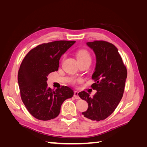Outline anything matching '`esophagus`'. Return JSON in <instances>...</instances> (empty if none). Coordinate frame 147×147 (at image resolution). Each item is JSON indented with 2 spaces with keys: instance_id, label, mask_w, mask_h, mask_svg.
I'll use <instances>...</instances> for the list:
<instances>
[{
  "instance_id": "34e87169",
  "label": "esophagus",
  "mask_w": 147,
  "mask_h": 147,
  "mask_svg": "<svg viewBox=\"0 0 147 147\" xmlns=\"http://www.w3.org/2000/svg\"><path fill=\"white\" fill-rule=\"evenodd\" d=\"M78 91H75L74 93V98H75L76 99H79L80 98V96H79V95H78Z\"/></svg>"
}]
</instances>
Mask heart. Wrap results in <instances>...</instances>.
<instances>
[{"instance_id": "heart-1", "label": "heart", "mask_w": 147, "mask_h": 147, "mask_svg": "<svg viewBox=\"0 0 147 147\" xmlns=\"http://www.w3.org/2000/svg\"><path fill=\"white\" fill-rule=\"evenodd\" d=\"M76 57L78 61H91V55L90 52L85 49H81L76 52Z\"/></svg>"}]
</instances>
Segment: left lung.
Listing matches in <instances>:
<instances>
[{"label":"left lung","mask_w":147,"mask_h":147,"mask_svg":"<svg viewBox=\"0 0 147 147\" xmlns=\"http://www.w3.org/2000/svg\"><path fill=\"white\" fill-rule=\"evenodd\" d=\"M86 45L96 55V65L92 87L96 90L93 96L85 91L78 93L87 102V111L82 112L85 117L100 121L109 117L123 97L127 78V69L117 49L112 43L100 40L88 42Z\"/></svg>","instance_id":"1"}]
</instances>
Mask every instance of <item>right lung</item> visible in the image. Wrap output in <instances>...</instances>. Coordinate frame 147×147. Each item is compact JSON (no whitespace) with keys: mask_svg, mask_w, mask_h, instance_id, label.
Returning a JSON list of instances; mask_svg holds the SVG:
<instances>
[{"mask_svg":"<svg viewBox=\"0 0 147 147\" xmlns=\"http://www.w3.org/2000/svg\"><path fill=\"white\" fill-rule=\"evenodd\" d=\"M75 41L60 40L43 43L31 50L18 71L21 97L27 110L37 119L48 121L58 116L65 100L74 92L68 86L53 90L49 88V74L58 70L62 54Z\"/></svg>","mask_w":147,"mask_h":147,"instance_id":"add662e5","label":"right lung"}]
</instances>
